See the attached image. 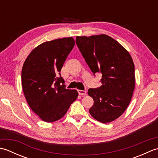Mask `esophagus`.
Returning <instances> with one entry per match:
<instances>
[{"mask_svg":"<svg viewBox=\"0 0 158 158\" xmlns=\"http://www.w3.org/2000/svg\"><path fill=\"white\" fill-rule=\"evenodd\" d=\"M77 92H78L79 95H81V96H85V95H86V94H87L86 90L79 89V90H77Z\"/></svg>","mask_w":158,"mask_h":158,"instance_id":"esophagus-1","label":"esophagus"}]
</instances>
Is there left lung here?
<instances>
[{
	"label": "left lung",
	"instance_id": "8db88e82",
	"mask_svg": "<svg viewBox=\"0 0 158 158\" xmlns=\"http://www.w3.org/2000/svg\"><path fill=\"white\" fill-rule=\"evenodd\" d=\"M76 43L90 70L102 74V85L89 88L94 99L89 113L102 123L118 118L129 105L135 89V64L127 50L106 35L77 36Z\"/></svg>",
	"mask_w": 158,
	"mask_h": 158
}]
</instances>
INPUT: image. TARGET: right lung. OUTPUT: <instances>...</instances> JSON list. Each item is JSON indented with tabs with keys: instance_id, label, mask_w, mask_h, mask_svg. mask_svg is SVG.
<instances>
[{
	"instance_id": "obj_1",
	"label": "right lung",
	"mask_w": 158,
	"mask_h": 158,
	"mask_svg": "<svg viewBox=\"0 0 158 158\" xmlns=\"http://www.w3.org/2000/svg\"><path fill=\"white\" fill-rule=\"evenodd\" d=\"M74 45L73 37L45 42L33 49L23 63V94L31 109L44 122L61 119L78 96L77 90L66 88L60 75Z\"/></svg>"
}]
</instances>
